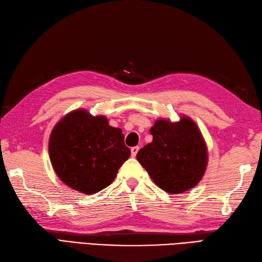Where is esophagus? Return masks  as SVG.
<instances>
[{"label":"esophagus","mask_w":262,"mask_h":262,"mask_svg":"<svg viewBox=\"0 0 262 262\" xmlns=\"http://www.w3.org/2000/svg\"><path fill=\"white\" fill-rule=\"evenodd\" d=\"M138 150H139V147H138V146H136V147H132V148H130V151H132V156H133V157H135V156L137 155Z\"/></svg>","instance_id":"1"}]
</instances>
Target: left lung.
<instances>
[{
  "mask_svg": "<svg viewBox=\"0 0 262 262\" xmlns=\"http://www.w3.org/2000/svg\"><path fill=\"white\" fill-rule=\"evenodd\" d=\"M152 142L137 152V160L159 188L182 193L203 178L208 163L205 139L187 116L179 122L157 119L150 128Z\"/></svg>",
  "mask_w": 262,
  "mask_h": 262,
  "instance_id": "8db88e82",
  "label": "left lung"
}]
</instances>
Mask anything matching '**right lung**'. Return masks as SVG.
I'll return each instance as SVG.
<instances>
[{
	"instance_id": "add662e5",
	"label": "right lung",
	"mask_w": 262,
	"mask_h": 262,
	"mask_svg": "<svg viewBox=\"0 0 262 262\" xmlns=\"http://www.w3.org/2000/svg\"><path fill=\"white\" fill-rule=\"evenodd\" d=\"M49 152L58 178L85 195L111 185L130 156L122 129L110 126L105 116H93L85 110L69 113L55 125Z\"/></svg>"
}]
</instances>
